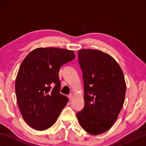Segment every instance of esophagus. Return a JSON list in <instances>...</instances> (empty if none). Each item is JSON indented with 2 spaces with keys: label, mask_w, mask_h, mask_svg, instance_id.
<instances>
[{
  "label": "esophagus",
  "mask_w": 146,
  "mask_h": 146,
  "mask_svg": "<svg viewBox=\"0 0 146 146\" xmlns=\"http://www.w3.org/2000/svg\"><path fill=\"white\" fill-rule=\"evenodd\" d=\"M68 98H69V99H70V100H72V99H73V98H74V96H73V94H70V95L68 96Z\"/></svg>",
  "instance_id": "esophagus-1"
}]
</instances>
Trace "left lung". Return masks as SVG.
Wrapping results in <instances>:
<instances>
[{
  "instance_id": "left-lung-1",
  "label": "left lung",
  "mask_w": 146,
  "mask_h": 146,
  "mask_svg": "<svg viewBox=\"0 0 146 146\" xmlns=\"http://www.w3.org/2000/svg\"><path fill=\"white\" fill-rule=\"evenodd\" d=\"M84 106L76 114L86 132L97 135L107 131L118 118L125 100L126 84L123 71L109 54L96 49H80Z\"/></svg>"
}]
</instances>
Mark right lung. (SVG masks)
<instances>
[{
  "label": "right lung",
  "instance_id": "add662e5",
  "mask_svg": "<svg viewBox=\"0 0 146 146\" xmlns=\"http://www.w3.org/2000/svg\"><path fill=\"white\" fill-rule=\"evenodd\" d=\"M75 58L71 50L38 48L24 59L17 75L15 93L20 112L29 126L44 131L55 123L69 101L60 93L59 70Z\"/></svg>",
  "mask_w": 146,
  "mask_h": 146
}]
</instances>
